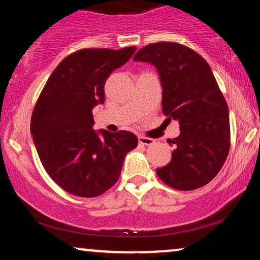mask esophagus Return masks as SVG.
Segmentation results:
<instances>
[{"instance_id":"1","label":"esophagus","mask_w":260,"mask_h":260,"mask_svg":"<svg viewBox=\"0 0 260 260\" xmlns=\"http://www.w3.org/2000/svg\"><path fill=\"white\" fill-rule=\"evenodd\" d=\"M138 140H139V143L142 145H151L153 144V143L155 142L154 139H151V138H147V137H143V136H139L138 137Z\"/></svg>"}]
</instances>
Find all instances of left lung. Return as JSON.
Returning <instances> with one entry per match:
<instances>
[{
    "label": "left lung",
    "instance_id": "obj_1",
    "mask_svg": "<svg viewBox=\"0 0 260 260\" xmlns=\"http://www.w3.org/2000/svg\"><path fill=\"white\" fill-rule=\"evenodd\" d=\"M136 62L156 68L162 88V112L180 123L170 139L171 161L156 169L160 180L180 190L205 186L220 171L230 150L229 109L208 62L177 43L149 44Z\"/></svg>",
    "mask_w": 260,
    "mask_h": 260
}]
</instances>
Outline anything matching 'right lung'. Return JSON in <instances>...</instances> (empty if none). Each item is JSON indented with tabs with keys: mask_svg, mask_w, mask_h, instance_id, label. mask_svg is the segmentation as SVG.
<instances>
[{
	"mask_svg": "<svg viewBox=\"0 0 260 260\" xmlns=\"http://www.w3.org/2000/svg\"><path fill=\"white\" fill-rule=\"evenodd\" d=\"M136 47L85 49L59 62L37 101L30 132L44 169L59 187L85 198L110 189L124 156L138 145L128 131H95L92 109L105 101L107 77Z\"/></svg>",
	"mask_w": 260,
	"mask_h": 260,
	"instance_id": "1",
	"label": "right lung"
}]
</instances>
